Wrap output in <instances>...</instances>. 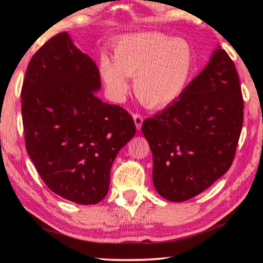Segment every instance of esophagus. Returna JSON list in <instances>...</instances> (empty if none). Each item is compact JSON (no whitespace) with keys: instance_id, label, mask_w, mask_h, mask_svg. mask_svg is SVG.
I'll return each mask as SVG.
<instances>
[{"instance_id":"esophagus-1","label":"esophagus","mask_w":263,"mask_h":263,"mask_svg":"<svg viewBox=\"0 0 263 263\" xmlns=\"http://www.w3.org/2000/svg\"><path fill=\"white\" fill-rule=\"evenodd\" d=\"M133 119H135V124L137 130H140L142 125V121H144V117H142L141 114H133Z\"/></svg>"}]
</instances>
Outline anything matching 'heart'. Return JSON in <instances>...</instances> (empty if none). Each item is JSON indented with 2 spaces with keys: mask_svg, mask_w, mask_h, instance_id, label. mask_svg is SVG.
<instances>
[{
  "mask_svg": "<svg viewBox=\"0 0 263 263\" xmlns=\"http://www.w3.org/2000/svg\"><path fill=\"white\" fill-rule=\"evenodd\" d=\"M115 58L103 53L99 68L106 91L121 102L135 77V91L142 103L163 106L176 100L188 84L194 70V51L182 38L161 32H139L119 38Z\"/></svg>",
  "mask_w": 263,
  "mask_h": 263,
  "instance_id": "b5f03b06",
  "label": "heart"
}]
</instances>
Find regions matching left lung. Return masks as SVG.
<instances>
[{"mask_svg": "<svg viewBox=\"0 0 263 263\" xmlns=\"http://www.w3.org/2000/svg\"><path fill=\"white\" fill-rule=\"evenodd\" d=\"M243 123L234 62L218 48L202 73L141 130L153 153V184L163 198L184 202L229 171Z\"/></svg>", "mask_w": 263, "mask_h": 263, "instance_id": "obj_1", "label": "left lung"}]
</instances>
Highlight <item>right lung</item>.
<instances>
[{
    "label": "right lung",
    "mask_w": 263,
    "mask_h": 263,
    "mask_svg": "<svg viewBox=\"0 0 263 263\" xmlns=\"http://www.w3.org/2000/svg\"><path fill=\"white\" fill-rule=\"evenodd\" d=\"M100 88L95 62L61 32L31 58L21 91L25 147L38 174L83 205L105 197L116 155L136 133L125 109L97 99Z\"/></svg>",
    "instance_id": "right-lung-1"
}]
</instances>
